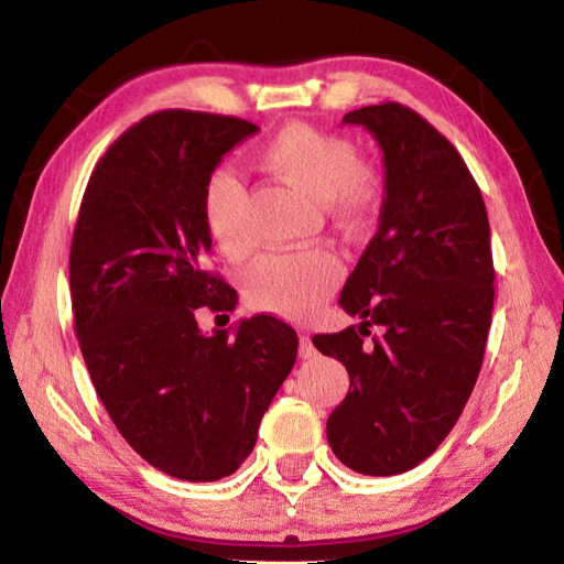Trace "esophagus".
I'll return each instance as SVG.
<instances>
[{"mask_svg":"<svg viewBox=\"0 0 564 564\" xmlns=\"http://www.w3.org/2000/svg\"><path fill=\"white\" fill-rule=\"evenodd\" d=\"M299 356L303 360L308 358H316V346H313V340L308 336H301V348H299Z\"/></svg>","mask_w":564,"mask_h":564,"instance_id":"1","label":"esophagus"}]
</instances>
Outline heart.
<instances>
[{"label":"heart","mask_w":564,"mask_h":564,"mask_svg":"<svg viewBox=\"0 0 564 564\" xmlns=\"http://www.w3.org/2000/svg\"><path fill=\"white\" fill-rule=\"evenodd\" d=\"M259 164L283 184L321 202L343 231L358 234L376 216L383 198L378 171L358 161L352 141L311 123H285L259 151ZM204 221L214 243L228 259L251 248L243 221V186L234 171L216 169L204 188ZM343 263L330 248L265 256L243 279L253 308L301 321L316 313L338 289Z\"/></svg>","instance_id":"obj_1"}]
</instances>
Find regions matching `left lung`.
<instances>
[{
	"label": "left lung",
	"mask_w": 564,
	"mask_h": 564,
	"mask_svg": "<svg viewBox=\"0 0 564 564\" xmlns=\"http://www.w3.org/2000/svg\"><path fill=\"white\" fill-rule=\"evenodd\" d=\"M383 149L380 226L340 305L360 326L313 336L350 376L326 425L343 465L398 475L431 457L460 417L480 373L492 321L495 269L480 188L433 123L398 101L343 117ZM380 325L383 337H362Z\"/></svg>",
	"instance_id": "1"
}]
</instances>
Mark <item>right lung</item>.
<instances>
[{
  "instance_id": "obj_1",
  "label": "right lung",
  "mask_w": 564,
  "mask_h": 564,
  "mask_svg": "<svg viewBox=\"0 0 564 564\" xmlns=\"http://www.w3.org/2000/svg\"><path fill=\"white\" fill-rule=\"evenodd\" d=\"M259 131L224 113L169 109L127 129L94 166L69 251L74 330L117 431L161 473L212 482L251 455L299 336L273 316L204 336L198 308L236 291L206 265L204 188Z\"/></svg>"
}]
</instances>
